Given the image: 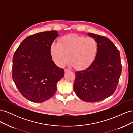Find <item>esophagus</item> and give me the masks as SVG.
<instances>
[{"label":"esophagus","mask_w":133,"mask_h":133,"mask_svg":"<svg viewBox=\"0 0 133 133\" xmlns=\"http://www.w3.org/2000/svg\"><path fill=\"white\" fill-rule=\"evenodd\" d=\"M70 71V70L68 69H64V71H65V72H67V71Z\"/></svg>","instance_id":"esophagus-1"}]
</instances>
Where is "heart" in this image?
<instances>
[{
  "label": "heart",
  "instance_id": "1",
  "mask_svg": "<svg viewBox=\"0 0 133 133\" xmlns=\"http://www.w3.org/2000/svg\"><path fill=\"white\" fill-rule=\"evenodd\" d=\"M97 51L95 39L76 34L63 37L59 43H53L50 47L51 57L57 65L63 67L70 59L71 65L78 70L89 67L95 60Z\"/></svg>",
  "mask_w": 133,
  "mask_h": 133
}]
</instances>
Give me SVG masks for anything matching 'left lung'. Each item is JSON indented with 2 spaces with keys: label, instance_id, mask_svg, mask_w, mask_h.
Segmentation results:
<instances>
[{
  "label": "left lung",
  "instance_id": "1",
  "mask_svg": "<svg viewBox=\"0 0 133 133\" xmlns=\"http://www.w3.org/2000/svg\"><path fill=\"white\" fill-rule=\"evenodd\" d=\"M88 35L97 42V53L89 67L75 72L74 90L80 99L92 103L114 93L121 75L122 64L119 51L110 39L91 33Z\"/></svg>",
  "mask_w": 133,
  "mask_h": 133
}]
</instances>
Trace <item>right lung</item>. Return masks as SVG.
<instances>
[{"mask_svg":"<svg viewBox=\"0 0 133 133\" xmlns=\"http://www.w3.org/2000/svg\"><path fill=\"white\" fill-rule=\"evenodd\" d=\"M58 36L57 31L41 32L26 37L13 58L12 77L22 95L34 103L51 98L57 84L64 76V69L52 60L50 47Z\"/></svg>","mask_w":133,"mask_h":133,"instance_id":"obj_1","label":"right lung"}]
</instances>
